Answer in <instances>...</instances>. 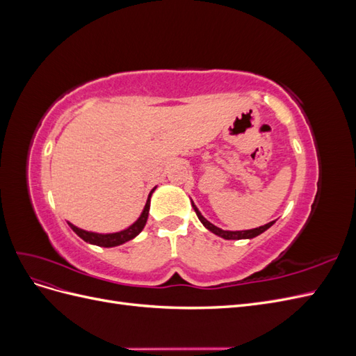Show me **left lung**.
Segmentation results:
<instances>
[{"mask_svg": "<svg viewBox=\"0 0 356 356\" xmlns=\"http://www.w3.org/2000/svg\"><path fill=\"white\" fill-rule=\"evenodd\" d=\"M191 207H193V209L196 211V213H197V218L200 220V222L204 225V227H207L209 232H212L213 234H217V236H220V238H222V239H227V241L252 239V238H255V236H258V234H261L263 232H266L267 229H270L272 225L275 224V221H270V222H267V224H264V225H260V227H257V229H251V230H239V232L222 230V229L217 227V225H213L212 222H209L207 218H204L203 215L200 213V211L197 209L196 204L193 203V200H191Z\"/></svg>", "mask_w": 356, "mask_h": 356, "instance_id": "1", "label": "left lung"}]
</instances>
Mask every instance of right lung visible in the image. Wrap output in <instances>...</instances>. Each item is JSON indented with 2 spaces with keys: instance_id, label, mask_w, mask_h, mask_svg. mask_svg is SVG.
Instances as JSON below:
<instances>
[{
  "instance_id": "1",
  "label": "right lung",
  "mask_w": 356,
  "mask_h": 356,
  "mask_svg": "<svg viewBox=\"0 0 356 356\" xmlns=\"http://www.w3.org/2000/svg\"><path fill=\"white\" fill-rule=\"evenodd\" d=\"M154 190H156V187L152 191H149L147 203H145V207H144L141 215H139V218L132 225H129L127 229H124L122 232H115V233H95V232H88V230L79 229L77 225H74L71 222H68V225L72 229V232L75 234L80 236V238L84 242H88V243L104 246V248H113V246L123 245L124 242H129V241H132L134 238H136V236L141 233L143 229L145 227V222L148 220V212H149V199H152V195H153Z\"/></svg>"
}]
</instances>
